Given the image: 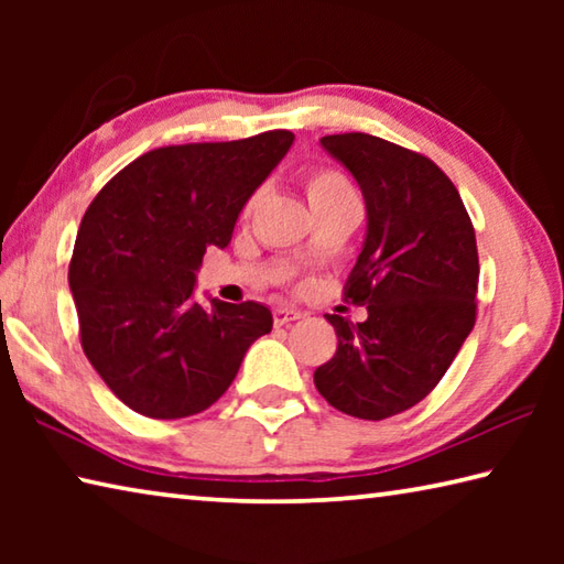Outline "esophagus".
<instances>
[{
  "label": "esophagus",
  "mask_w": 564,
  "mask_h": 564,
  "mask_svg": "<svg viewBox=\"0 0 564 564\" xmlns=\"http://www.w3.org/2000/svg\"><path fill=\"white\" fill-rule=\"evenodd\" d=\"M299 318H303V313L295 311V308H285V305H279V308L273 311V323H275V326H285V323L299 321Z\"/></svg>",
  "instance_id": "obj_1"
}]
</instances>
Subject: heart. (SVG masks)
Instances as JSON below:
<instances>
[{
    "instance_id": "1",
    "label": "heart",
    "mask_w": 564,
    "mask_h": 564,
    "mask_svg": "<svg viewBox=\"0 0 564 564\" xmlns=\"http://www.w3.org/2000/svg\"><path fill=\"white\" fill-rule=\"evenodd\" d=\"M305 194H308V202L311 206H318V204H326L333 202V198H340V196H350L352 188L348 184V178L340 174L336 169H313L305 174ZM256 202H259V194H253L248 198L246 206H243V216H248L253 212Z\"/></svg>"
}]
</instances>
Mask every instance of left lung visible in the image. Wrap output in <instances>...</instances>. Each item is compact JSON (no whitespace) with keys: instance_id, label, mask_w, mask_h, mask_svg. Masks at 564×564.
Masks as SVG:
<instances>
[{"instance_id":"8db88e82","label":"left lung","mask_w":564,"mask_h":564,"mask_svg":"<svg viewBox=\"0 0 564 564\" xmlns=\"http://www.w3.org/2000/svg\"><path fill=\"white\" fill-rule=\"evenodd\" d=\"M321 144L366 198V243L343 295L368 305V318L328 313L338 348L313 383L340 413L386 420L431 393L470 336L480 275L475 228L453 181L417 151L360 131Z\"/></svg>"}]
</instances>
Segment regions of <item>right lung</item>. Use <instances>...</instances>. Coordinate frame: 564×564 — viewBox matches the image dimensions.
Segmentation results:
<instances>
[{
	"label": "right lung",
	"mask_w": 564,
	"mask_h": 564,
	"mask_svg": "<svg viewBox=\"0 0 564 564\" xmlns=\"http://www.w3.org/2000/svg\"><path fill=\"white\" fill-rule=\"evenodd\" d=\"M293 144L273 129L238 141L147 151L89 204L69 285L94 370L123 405L154 420L214 405L246 350L273 328L261 303L202 305L196 271Z\"/></svg>",
	"instance_id": "right-lung-1"
}]
</instances>
